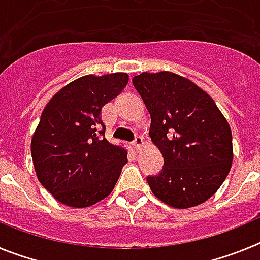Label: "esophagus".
<instances>
[{"instance_id":"esophagus-1","label":"esophagus","mask_w":260,"mask_h":260,"mask_svg":"<svg viewBox=\"0 0 260 260\" xmlns=\"http://www.w3.org/2000/svg\"><path fill=\"white\" fill-rule=\"evenodd\" d=\"M142 146H143V138L142 137H135V139L133 141V147H134L135 150H141Z\"/></svg>"}]
</instances>
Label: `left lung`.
I'll return each mask as SVG.
<instances>
[{
	"instance_id": "obj_1",
	"label": "left lung",
	"mask_w": 260,
	"mask_h": 260,
	"mask_svg": "<svg viewBox=\"0 0 260 260\" xmlns=\"http://www.w3.org/2000/svg\"><path fill=\"white\" fill-rule=\"evenodd\" d=\"M133 84L150 112V137L164 157L161 172L147 177L151 190L174 208L202 204L231 171L228 121L207 92L171 71L142 73Z\"/></svg>"
}]
</instances>
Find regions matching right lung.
<instances>
[{"mask_svg":"<svg viewBox=\"0 0 260 260\" xmlns=\"http://www.w3.org/2000/svg\"><path fill=\"white\" fill-rule=\"evenodd\" d=\"M126 73L78 78L53 96L31 142L36 176L69 207L83 208L112 192L127 151L105 139L102 109L122 92Z\"/></svg>","mask_w":260,"mask_h":260,"instance_id":"1","label":"right lung"}]
</instances>
